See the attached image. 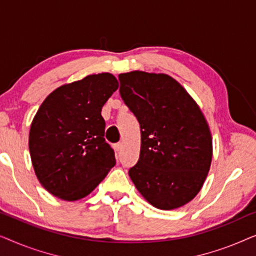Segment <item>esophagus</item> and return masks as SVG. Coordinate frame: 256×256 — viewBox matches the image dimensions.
Instances as JSON below:
<instances>
[{
	"label": "esophagus",
	"mask_w": 256,
	"mask_h": 256,
	"mask_svg": "<svg viewBox=\"0 0 256 256\" xmlns=\"http://www.w3.org/2000/svg\"><path fill=\"white\" fill-rule=\"evenodd\" d=\"M121 148H122V143L118 142V143H115V144H114V150H115V152H118L121 150Z\"/></svg>",
	"instance_id": "1"
}]
</instances>
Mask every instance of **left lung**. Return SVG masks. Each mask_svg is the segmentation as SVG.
I'll return each instance as SVG.
<instances>
[{"mask_svg":"<svg viewBox=\"0 0 256 256\" xmlns=\"http://www.w3.org/2000/svg\"><path fill=\"white\" fill-rule=\"evenodd\" d=\"M118 80L122 100L141 128L140 157L129 176L152 206L180 208L200 191L211 166L208 122L170 76L132 71L122 73Z\"/></svg>","mask_w":256,"mask_h":256,"instance_id":"left-lung-1","label":"left lung"}]
</instances>
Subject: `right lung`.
<instances>
[{
    "instance_id": "1",
    "label": "right lung",
    "mask_w": 256,
    "mask_h": 256,
    "mask_svg": "<svg viewBox=\"0 0 256 256\" xmlns=\"http://www.w3.org/2000/svg\"><path fill=\"white\" fill-rule=\"evenodd\" d=\"M110 73L87 76L54 90L31 124L29 150L40 183L64 200L90 194L115 166L101 110L118 90Z\"/></svg>"
}]
</instances>
